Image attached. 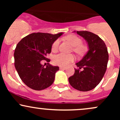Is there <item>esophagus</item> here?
Returning <instances> with one entry per match:
<instances>
[{"instance_id": "1", "label": "esophagus", "mask_w": 120, "mask_h": 120, "mask_svg": "<svg viewBox=\"0 0 120 120\" xmlns=\"http://www.w3.org/2000/svg\"><path fill=\"white\" fill-rule=\"evenodd\" d=\"M66 69V67H60V69H61V70H64Z\"/></svg>"}]
</instances>
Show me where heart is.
I'll return each instance as SVG.
<instances>
[{
    "label": "heart",
    "mask_w": 120,
    "mask_h": 120,
    "mask_svg": "<svg viewBox=\"0 0 120 120\" xmlns=\"http://www.w3.org/2000/svg\"><path fill=\"white\" fill-rule=\"evenodd\" d=\"M65 39L73 46V51L75 53L78 54H81L85 51L86 47L85 45L82 43V39L79 37L74 34H71L65 37ZM60 40L56 39L52 43V51L53 52L57 51L59 49ZM74 60V56L71 54H65L63 53H60L56 55L53 58V62L55 65L59 66L65 67L73 61Z\"/></svg>",
    "instance_id": "heart-1"
}]
</instances>
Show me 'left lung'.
Listing matches in <instances>:
<instances>
[{
  "mask_svg": "<svg viewBox=\"0 0 120 120\" xmlns=\"http://www.w3.org/2000/svg\"><path fill=\"white\" fill-rule=\"evenodd\" d=\"M77 33L87 42L89 51L76 63L78 68L74 69L75 72L69 78V82L76 90L88 91L102 79L107 70L108 52L105 43L96 34L88 31H77Z\"/></svg>",
  "mask_w": 120,
  "mask_h": 120,
  "instance_id": "1",
  "label": "left lung"
}]
</instances>
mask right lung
<instances>
[{"label":"right lung","instance_id":"obj_1","mask_svg":"<svg viewBox=\"0 0 120 120\" xmlns=\"http://www.w3.org/2000/svg\"><path fill=\"white\" fill-rule=\"evenodd\" d=\"M34 33L25 37L15 49V67L22 82L35 90H42L53 83L59 67L41 64L51 52L52 43L63 34Z\"/></svg>","mask_w":120,"mask_h":120}]
</instances>
